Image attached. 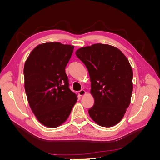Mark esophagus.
Instances as JSON below:
<instances>
[{
  "instance_id": "obj_1",
  "label": "esophagus",
  "mask_w": 160,
  "mask_h": 160,
  "mask_svg": "<svg viewBox=\"0 0 160 160\" xmlns=\"http://www.w3.org/2000/svg\"><path fill=\"white\" fill-rule=\"evenodd\" d=\"M85 94H86V91H85V90H83V89H81V91H79V95L80 96H83V95H85Z\"/></svg>"
}]
</instances>
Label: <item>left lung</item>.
I'll use <instances>...</instances> for the list:
<instances>
[{"mask_svg":"<svg viewBox=\"0 0 160 160\" xmlns=\"http://www.w3.org/2000/svg\"><path fill=\"white\" fill-rule=\"evenodd\" d=\"M85 65L91 81L94 105L88 111L100 126L113 127L122 119L133 91V70L118 48L106 44L81 47L75 52Z\"/></svg>","mask_w":160,"mask_h":160,"instance_id":"8db88e82","label":"left lung"}]
</instances>
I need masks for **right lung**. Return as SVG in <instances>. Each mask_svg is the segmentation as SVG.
Segmentation results:
<instances>
[{"mask_svg": "<svg viewBox=\"0 0 160 160\" xmlns=\"http://www.w3.org/2000/svg\"><path fill=\"white\" fill-rule=\"evenodd\" d=\"M74 46L52 42L37 45L24 66L25 89L30 108L41 124L60 126L69 118L77 95L69 88L65 67Z\"/></svg>", "mask_w": 160, "mask_h": 160, "instance_id": "right-lung-1", "label": "right lung"}]
</instances>
